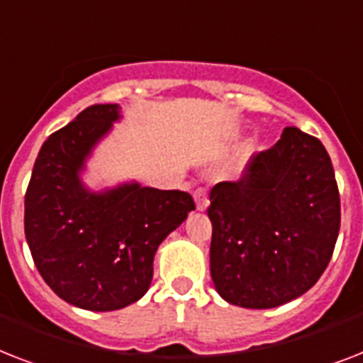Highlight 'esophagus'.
Listing matches in <instances>:
<instances>
[{
  "instance_id": "obj_1",
  "label": "esophagus",
  "mask_w": 363,
  "mask_h": 363,
  "mask_svg": "<svg viewBox=\"0 0 363 363\" xmlns=\"http://www.w3.org/2000/svg\"><path fill=\"white\" fill-rule=\"evenodd\" d=\"M194 198H196V207H198V211H205L209 207V196H207L205 188H196L194 190Z\"/></svg>"
}]
</instances>
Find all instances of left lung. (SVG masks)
Here are the masks:
<instances>
[{"mask_svg": "<svg viewBox=\"0 0 363 363\" xmlns=\"http://www.w3.org/2000/svg\"><path fill=\"white\" fill-rule=\"evenodd\" d=\"M209 199L211 277L228 303L271 309L315 286L341 226L332 160L316 137L284 128Z\"/></svg>", "mask_w": 363, "mask_h": 363, "instance_id": "obj_1", "label": "left lung"}]
</instances>
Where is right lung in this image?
I'll return each instance as SVG.
<instances>
[{
    "label": "right lung",
    "instance_id": "right-lung-1",
    "mask_svg": "<svg viewBox=\"0 0 363 363\" xmlns=\"http://www.w3.org/2000/svg\"><path fill=\"white\" fill-rule=\"evenodd\" d=\"M118 118V105H92L54 131L26 190L24 232L37 269L54 294L88 311L141 299L160 242L196 209L181 190L131 182L98 194L82 184L84 162Z\"/></svg>",
    "mask_w": 363,
    "mask_h": 363
}]
</instances>
